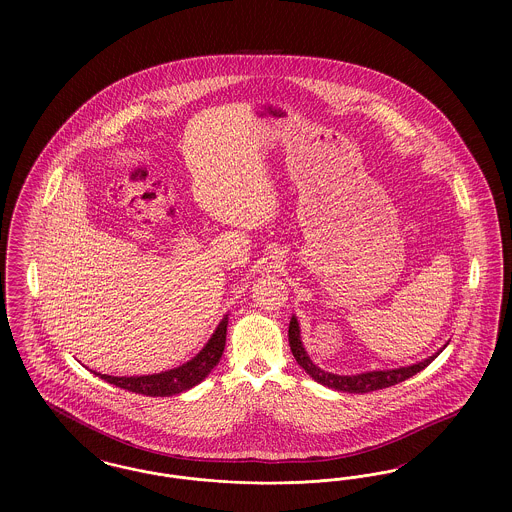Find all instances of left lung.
Masks as SVG:
<instances>
[{"label":"left lung","instance_id":"1","mask_svg":"<svg viewBox=\"0 0 512 512\" xmlns=\"http://www.w3.org/2000/svg\"><path fill=\"white\" fill-rule=\"evenodd\" d=\"M288 340H290V349H292L297 365L303 366L305 372L313 380H317L318 384L328 386L332 390L347 391V393H370V391L384 390V388H390L399 382H405L407 378H411L416 372H420L422 368L430 365L439 355L438 351L436 355L413 366H403V368H393V370H374V372H365V374H357V376H340V374L320 370L317 365H313V361L309 359V355L305 353V349L301 345L299 324L295 317L290 320Z\"/></svg>","mask_w":512,"mask_h":512}]
</instances>
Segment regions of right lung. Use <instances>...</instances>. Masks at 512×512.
Returning a JSON list of instances; mask_svg holds the SVG:
<instances>
[{
    "label": "right lung",
    "instance_id": "right-lung-1",
    "mask_svg": "<svg viewBox=\"0 0 512 512\" xmlns=\"http://www.w3.org/2000/svg\"><path fill=\"white\" fill-rule=\"evenodd\" d=\"M226 326L228 320L224 318L215 330L213 338L207 341V345L195 355L194 359L186 365L178 366L174 370H167L161 374H151V376H107V374H98L101 380L121 388V390L132 391V393H142L149 397H171L176 393L190 390L197 386L207 374L213 370V366L219 365L220 357L224 353L226 345Z\"/></svg>",
    "mask_w": 512,
    "mask_h": 512
}]
</instances>
